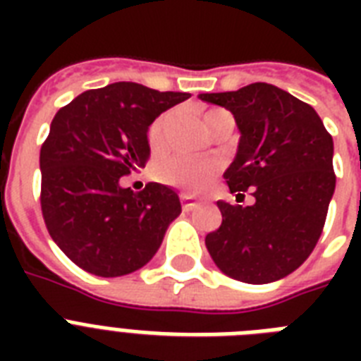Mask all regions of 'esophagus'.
I'll list each match as a JSON object with an SVG mask.
<instances>
[{"instance_id":"34e87169","label":"esophagus","mask_w":361,"mask_h":361,"mask_svg":"<svg viewBox=\"0 0 361 361\" xmlns=\"http://www.w3.org/2000/svg\"><path fill=\"white\" fill-rule=\"evenodd\" d=\"M181 206H183L185 212H192V209L198 206V202H195V200H192L191 197H187V195H181Z\"/></svg>"}]
</instances>
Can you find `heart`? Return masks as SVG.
<instances>
[{
  "mask_svg": "<svg viewBox=\"0 0 361 361\" xmlns=\"http://www.w3.org/2000/svg\"><path fill=\"white\" fill-rule=\"evenodd\" d=\"M223 114H228L225 110H208L204 114V125L208 127L215 118ZM166 125H169V116H161L153 121L149 130H147V142L153 152H161L166 147ZM219 170V163L212 157H192V155H183L176 153L170 157L163 159L155 166V174L159 180L166 181L170 185L181 187L187 192H202L208 189V185L214 180V176Z\"/></svg>",
  "mask_w": 361,
  "mask_h": 361,
  "instance_id": "1",
  "label": "heart"
}]
</instances>
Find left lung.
Returning <instances> with one entry per match:
<instances>
[{
    "instance_id": "1",
    "label": "left lung",
    "mask_w": 361,
    "mask_h": 361,
    "mask_svg": "<svg viewBox=\"0 0 361 361\" xmlns=\"http://www.w3.org/2000/svg\"><path fill=\"white\" fill-rule=\"evenodd\" d=\"M231 110L240 144L225 180L231 192L251 189L252 206L219 200L223 223L206 236L217 268L232 279L264 285L300 268L324 228L336 191L334 140L313 106L271 84L200 93Z\"/></svg>"
}]
</instances>
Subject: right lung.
Here are the masks:
<instances>
[{"label":"right lung","instance_id":"add662e5","mask_svg":"<svg viewBox=\"0 0 361 361\" xmlns=\"http://www.w3.org/2000/svg\"><path fill=\"white\" fill-rule=\"evenodd\" d=\"M191 95L135 82L87 90L58 110L41 147V209L52 240L99 277L146 266L181 214L174 189L147 183L135 192L121 176L149 159L147 129Z\"/></svg>","mask_w":361,"mask_h":361}]
</instances>
